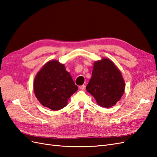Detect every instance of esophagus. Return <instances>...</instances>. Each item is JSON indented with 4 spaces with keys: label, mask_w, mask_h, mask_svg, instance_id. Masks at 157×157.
Returning <instances> with one entry per match:
<instances>
[{
    "label": "esophagus",
    "mask_w": 157,
    "mask_h": 157,
    "mask_svg": "<svg viewBox=\"0 0 157 157\" xmlns=\"http://www.w3.org/2000/svg\"><path fill=\"white\" fill-rule=\"evenodd\" d=\"M85 88H86V86H85V85H82V86H79V88L80 89V90H85Z\"/></svg>",
    "instance_id": "1"
}]
</instances>
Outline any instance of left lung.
<instances>
[{
  "instance_id": "obj_1",
  "label": "left lung",
  "mask_w": 157,
  "mask_h": 157,
  "mask_svg": "<svg viewBox=\"0 0 157 157\" xmlns=\"http://www.w3.org/2000/svg\"><path fill=\"white\" fill-rule=\"evenodd\" d=\"M102 107H111L120 100L125 82L120 70L107 58L94 61L92 77L86 88Z\"/></svg>"
}]
</instances>
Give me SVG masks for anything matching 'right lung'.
Returning <instances> with one entry per match:
<instances>
[{"label":"right lung","instance_id":"1","mask_svg":"<svg viewBox=\"0 0 157 157\" xmlns=\"http://www.w3.org/2000/svg\"><path fill=\"white\" fill-rule=\"evenodd\" d=\"M33 88L42 105L58 111L67 105V101L78 90L65 65L52 59L45 63L35 76Z\"/></svg>","mask_w":157,"mask_h":157}]
</instances>
